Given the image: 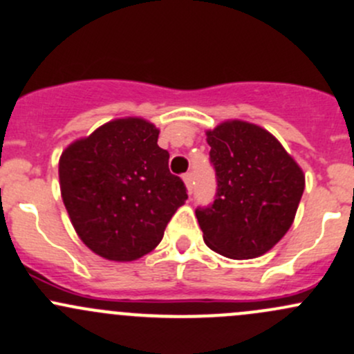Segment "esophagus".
I'll use <instances>...</instances> for the list:
<instances>
[{
	"mask_svg": "<svg viewBox=\"0 0 354 354\" xmlns=\"http://www.w3.org/2000/svg\"><path fill=\"white\" fill-rule=\"evenodd\" d=\"M183 181H185V185H187L188 192L193 193V173L183 174Z\"/></svg>",
	"mask_w": 354,
	"mask_h": 354,
	"instance_id": "esophagus-1",
	"label": "esophagus"
}]
</instances>
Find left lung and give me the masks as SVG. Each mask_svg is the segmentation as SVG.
Returning <instances> with one entry per match:
<instances>
[{
  "mask_svg": "<svg viewBox=\"0 0 354 354\" xmlns=\"http://www.w3.org/2000/svg\"><path fill=\"white\" fill-rule=\"evenodd\" d=\"M207 142L217 193L195 210L203 241L227 258H258L292 225L305 188L302 169L270 132L248 122H224L208 130Z\"/></svg>",
  "mask_w": 354,
  "mask_h": 354,
  "instance_id": "left-lung-1",
  "label": "left lung"
}]
</instances>
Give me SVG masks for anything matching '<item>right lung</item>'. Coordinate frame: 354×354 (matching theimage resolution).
Masks as SVG:
<instances>
[{"mask_svg":"<svg viewBox=\"0 0 354 354\" xmlns=\"http://www.w3.org/2000/svg\"><path fill=\"white\" fill-rule=\"evenodd\" d=\"M158 137L159 130L142 118H118L71 144L59 159L71 222L102 258L133 261L151 252L188 198Z\"/></svg>","mask_w":354,"mask_h":354,"instance_id":"add662e5","label":"right lung"}]
</instances>
